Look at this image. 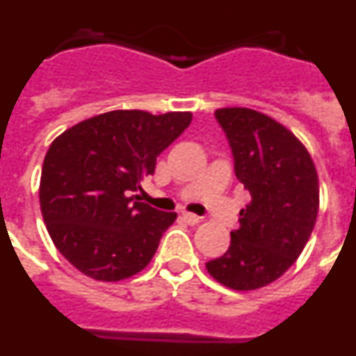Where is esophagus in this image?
Returning <instances> with one entry per match:
<instances>
[{
	"label": "esophagus",
	"instance_id": "obj_1",
	"mask_svg": "<svg viewBox=\"0 0 356 356\" xmlns=\"http://www.w3.org/2000/svg\"><path fill=\"white\" fill-rule=\"evenodd\" d=\"M184 219H185V222H187V225H191V226L197 225V222L201 221L200 216H196V213H191V212H185Z\"/></svg>",
	"mask_w": 356,
	"mask_h": 356
}]
</instances>
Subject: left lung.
Here are the masks:
<instances>
[{"instance_id": "8db88e82", "label": "left lung", "mask_w": 356, "mask_h": 356, "mask_svg": "<svg viewBox=\"0 0 356 356\" xmlns=\"http://www.w3.org/2000/svg\"><path fill=\"white\" fill-rule=\"evenodd\" d=\"M251 194L241 226L222 257L207 262L213 280L234 291H254L278 280L310 238L319 212V181L307 147L269 115L242 106L216 110Z\"/></svg>"}]
</instances>
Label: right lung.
<instances>
[{
    "mask_svg": "<svg viewBox=\"0 0 356 356\" xmlns=\"http://www.w3.org/2000/svg\"><path fill=\"white\" fill-rule=\"evenodd\" d=\"M191 121V112L112 110L53 140L40 175V210L53 244L78 271L119 282L151 262L176 213L130 194Z\"/></svg>",
    "mask_w": 356,
    "mask_h": 356,
    "instance_id": "1",
    "label": "right lung"
}]
</instances>
